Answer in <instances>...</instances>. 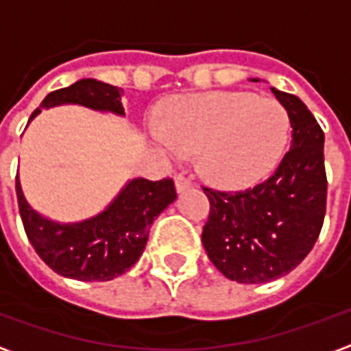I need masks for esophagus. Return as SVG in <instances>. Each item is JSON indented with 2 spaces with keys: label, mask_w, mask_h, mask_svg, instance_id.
<instances>
[{
  "label": "esophagus",
  "mask_w": 351,
  "mask_h": 351,
  "mask_svg": "<svg viewBox=\"0 0 351 351\" xmlns=\"http://www.w3.org/2000/svg\"><path fill=\"white\" fill-rule=\"evenodd\" d=\"M175 188L178 193H182V191H186L188 188H191V182L184 175H175Z\"/></svg>",
  "instance_id": "obj_1"
}]
</instances>
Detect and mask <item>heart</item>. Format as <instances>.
Wrapping results in <instances>:
<instances>
[{
  "label": "heart",
  "instance_id": "heart-1",
  "mask_svg": "<svg viewBox=\"0 0 351 351\" xmlns=\"http://www.w3.org/2000/svg\"><path fill=\"white\" fill-rule=\"evenodd\" d=\"M291 118L276 99L254 93H195L173 101L156 133L171 156L197 152L199 171L221 188H248L284 158Z\"/></svg>",
  "mask_w": 351,
  "mask_h": 351
}]
</instances>
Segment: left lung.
Returning <instances> with one entry per match:
<instances>
[{
    "instance_id": "left-lung-1",
    "label": "left lung",
    "mask_w": 351,
    "mask_h": 351,
    "mask_svg": "<svg viewBox=\"0 0 351 351\" xmlns=\"http://www.w3.org/2000/svg\"><path fill=\"white\" fill-rule=\"evenodd\" d=\"M271 90L293 128L291 148L274 175L243 191L203 188L210 203L201 235L206 256L241 284H265L293 271L316 244L325 218L324 131L297 95Z\"/></svg>"
}]
</instances>
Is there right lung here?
<instances>
[{
  "label": "right lung",
  "instance_id": "obj_1",
  "mask_svg": "<svg viewBox=\"0 0 351 351\" xmlns=\"http://www.w3.org/2000/svg\"><path fill=\"white\" fill-rule=\"evenodd\" d=\"M122 93L107 82L80 79L49 93L32 112L29 122L41 110L58 105H82L123 116ZM16 199L27 239L52 271L80 282H107L137 263L146 248L150 226L175 201L176 191L171 178L158 182L133 178L103 213L77 223L52 221L34 210L24 197L19 175Z\"/></svg>",
  "mask_w": 351,
  "mask_h": 351
}]
</instances>
